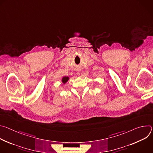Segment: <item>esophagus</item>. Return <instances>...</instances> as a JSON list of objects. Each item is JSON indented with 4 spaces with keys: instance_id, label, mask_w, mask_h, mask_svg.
<instances>
[{
    "instance_id": "1",
    "label": "esophagus",
    "mask_w": 153,
    "mask_h": 153,
    "mask_svg": "<svg viewBox=\"0 0 153 153\" xmlns=\"http://www.w3.org/2000/svg\"><path fill=\"white\" fill-rule=\"evenodd\" d=\"M77 76H80V73L79 72H78V73H77Z\"/></svg>"
}]
</instances>
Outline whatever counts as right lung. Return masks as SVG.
Wrapping results in <instances>:
<instances>
[{
	"label": "right lung",
	"instance_id": "1",
	"mask_svg": "<svg viewBox=\"0 0 153 153\" xmlns=\"http://www.w3.org/2000/svg\"><path fill=\"white\" fill-rule=\"evenodd\" d=\"M68 80V77H64L63 79H62V82L63 83H66Z\"/></svg>",
	"mask_w": 153,
	"mask_h": 153
}]
</instances>
